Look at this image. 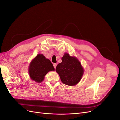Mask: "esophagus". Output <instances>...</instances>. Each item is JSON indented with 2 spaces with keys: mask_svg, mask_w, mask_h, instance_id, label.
I'll return each instance as SVG.
<instances>
[{
  "mask_svg": "<svg viewBox=\"0 0 120 120\" xmlns=\"http://www.w3.org/2000/svg\"><path fill=\"white\" fill-rule=\"evenodd\" d=\"M56 66H57V64H56V63H54V64H53V66H54V69H55V68H56Z\"/></svg>",
  "mask_w": 120,
  "mask_h": 120,
  "instance_id": "esophagus-1",
  "label": "esophagus"
}]
</instances>
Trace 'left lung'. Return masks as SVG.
Segmentation results:
<instances>
[{
  "instance_id": "left-lung-1",
  "label": "left lung",
  "mask_w": 120,
  "mask_h": 120,
  "mask_svg": "<svg viewBox=\"0 0 120 120\" xmlns=\"http://www.w3.org/2000/svg\"><path fill=\"white\" fill-rule=\"evenodd\" d=\"M62 61L56 68L61 81L67 85H76L81 79L84 71L79 61L68 53L64 55Z\"/></svg>"
}]
</instances>
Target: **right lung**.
Instances as JSON below:
<instances>
[{
	"label": "right lung",
	"instance_id": "obj_1",
	"mask_svg": "<svg viewBox=\"0 0 120 120\" xmlns=\"http://www.w3.org/2000/svg\"><path fill=\"white\" fill-rule=\"evenodd\" d=\"M54 70L50 61L45 58L43 54H38L31 62L29 69L31 79L41 82L44 79V76L49 71Z\"/></svg>",
	"mask_w": 120,
	"mask_h": 120
}]
</instances>
